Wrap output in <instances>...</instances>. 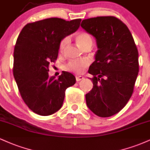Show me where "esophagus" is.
<instances>
[{
    "mask_svg": "<svg viewBox=\"0 0 150 150\" xmlns=\"http://www.w3.org/2000/svg\"><path fill=\"white\" fill-rule=\"evenodd\" d=\"M75 78H76V81H77V82H78V81H80V80H83L84 77H83V76H81V75H77V76L75 77Z\"/></svg>",
    "mask_w": 150,
    "mask_h": 150,
    "instance_id": "obj_1",
    "label": "esophagus"
}]
</instances>
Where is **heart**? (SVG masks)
Listing matches in <instances>:
<instances>
[{"instance_id": "b5f03b06", "label": "heart", "mask_w": 150, "mask_h": 150, "mask_svg": "<svg viewBox=\"0 0 150 150\" xmlns=\"http://www.w3.org/2000/svg\"><path fill=\"white\" fill-rule=\"evenodd\" d=\"M75 39L78 45L82 49L89 44H92V39L89 34L86 32H81L76 34ZM68 42V38H65L60 42L59 44V52L63 53L64 51L65 46ZM89 65V61L87 60H76V61H72L69 62L67 65V69L70 71L75 72L77 73H82L84 72V70L87 65Z\"/></svg>"}]
</instances>
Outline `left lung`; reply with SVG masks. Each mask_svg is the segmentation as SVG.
Returning a JSON list of instances; mask_svg holds the SVG:
<instances>
[{"label": "left lung", "instance_id": "1", "mask_svg": "<svg viewBox=\"0 0 150 150\" xmlns=\"http://www.w3.org/2000/svg\"><path fill=\"white\" fill-rule=\"evenodd\" d=\"M81 27L96 39L95 61L88 73L93 88L85 95L87 106L99 117H109L126 105L139 72L138 51L128 27L113 16L82 20Z\"/></svg>", "mask_w": 150, "mask_h": 150}]
</instances>
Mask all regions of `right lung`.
Wrapping results in <instances>:
<instances>
[{
  "label": "right lung",
  "instance_id": "1",
  "mask_svg": "<svg viewBox=\"0 0 150 150\" xmlns=\"http://www.w3.org/2000/svg\"><path fill=\"white\" fill-rule=\"evenodd\" d=\"M81 19L66 21L52 18L27 24L14 49L13 75L27 106L40 116H49L63 105L65 89L75 85L72 73L58 79L49 76V65L57 59L62 39L76 32Z\"/></svg>",
  "mask_w": 150,
  "mask_h": 150
}]
</instances>
